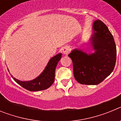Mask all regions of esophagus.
I'll return each mask as SVG.
<instances>
[{
	"label": "esophagus",
	"instance_id": "esophagus-1",
	"mask_svg": "<svg viewBox=\"0 0 121 121\" xmlns=\"http://www.w3.org/2000/svg\"><path fill=\"white\" fill-rule=\"evenodd\" d=\"M70 48L68 47H67V46H66V47H64L62 48V53H64V54H65V55H67L68 53H70Z\"/></svg>",
	"mask_w": 121,
	"mask_h": 121
}]
</instances>
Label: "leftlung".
I'll return each mask as SVG.
<instances>
[{
	"mask_svg": "<svg viewBox=\"0 0 121 121\" xmlns=\"http://www.w3.org/2000/svg\"><path fill=\"white\" fill-rule=\"evenodd\" d=\"M89 48L94 53H87L82 50L73 49L68 56L73 65V73L79 83L97 85L108 76L114 70L116 60L115 40L107 26L100 20L92 25V35Z\"/></svg>",
	"mask_w": 121,
	"mask_h": 121,
	"instance_id": "8db88e82",
	"label": "left lung"
}]
</instances>
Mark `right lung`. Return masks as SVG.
Instances as JSON below:
<instances>
[{"mask_svg":"<svg viewBox=\"0 0 121 121\" xmlns=\"http://www.w3.org/2000/svg\"><path fill=\"white\" fill-rule=\"evenodd\" d=\"M61 57L62 53H60L51 57L40 74L31 81H20L14 78L11 74V76L18 84L31 91H36L47 89L54 82L56 68Z\"/></svg>","mask_w":121,"mask_h":121,"instance_id":"1","label":"right lung"}]
</instances>
